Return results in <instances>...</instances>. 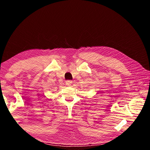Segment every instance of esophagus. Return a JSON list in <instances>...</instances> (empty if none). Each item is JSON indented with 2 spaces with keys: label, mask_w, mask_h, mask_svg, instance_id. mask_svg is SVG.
<instances>
[{
  "label": "esophagus",
  "mask_w": 150,
  "mask_h": 150,
  "mask_svg": "<svg viewBox=\"0 0 150 150\" xmlns=\"http://www.w3.org/2000/svg\"><path fill=\"white\" fill-rule=\"evenodd\" d=\"M66 84L67 86H70L72 84V81H66Z\"/></svg>",
  "instance_id": "obj_1"
}]
</instances>
